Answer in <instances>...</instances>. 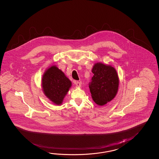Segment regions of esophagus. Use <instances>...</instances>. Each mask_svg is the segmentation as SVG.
I'll list each match as a JSON object with an SVG mask.
<instances>
[{"label": "esophagus", "instance_id": "1", "mask_svg": "<svg viewBox=\"0 0 159 159\" xmlns=\"http://www.w3.org/2000/svg\"><path fill=\"white\" fill-rule=\"evenodd\" d=\"M75 84L76 87H78H78H80V83H79L78 81H75Z\"/></svg>", "mask_w": 159, "mask_h": 159}]
</instances>
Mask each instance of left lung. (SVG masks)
Masks as SVG:
<instances>
[{
    "label": "left lung",
    "instance_id": "left-lung-1",
    "mask_svg": "<svg viewBox=\"0 0 159 159\" xmlns=\"http://www.w3.org/2000/svg\"><path fill=\"white\" fill-rule=\"evenodd\" d=\"M94 75L89 87L96 104L102 106L111 101L117 94L119 78L114 68L101 63L95 64L92 69Z\"/></svg>",
    "mask_w": 159,
    "mask_h": 159
}]
</instances>
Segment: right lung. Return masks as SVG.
I'll list each match as a JSON object with an SVG mask.
<instances>
[{"label":"right lung","instance_id":"add662e5","mask_svg":"<svg viewBox=\"0 0 159 159\" xmlns=\"http://www.w3.org/2000/svg\"><path fill=\"white\" fill-rule=\"evenodd\" d=\"M42 87L45 96L55 104H61L71 86V82L56 66H52L45 72Z\"/></svg>","mask_w":159,"mask_h":159}]
</instances>
